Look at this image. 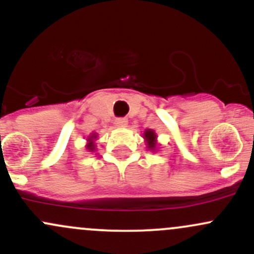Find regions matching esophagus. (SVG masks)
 <instances>
[{"label": "esophagus", "instance_id": "34e87169", "mask_svg": "<svg viewBox=\"0 0 254 254\" xmlns=\"http://www.w3.org/2000/svg\"><path fill=\"white\" fill-rule=\"evenodd\" d=\"M116 125L118 127H127V119L118 118L116 120Z\"/></svg>", "mask_w": 254, "mask_h": 254}]
</instances>
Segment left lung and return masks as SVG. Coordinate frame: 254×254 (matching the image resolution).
Segmentation results:
<instances>
[{
	"mask_svg": "<svg viewBox=\"0 0 254 254\" xmlns=\"http://www.w3.org/2000/svg\"><path fill=\"white\" fill-rule=\"evenodd\" d=\"M143 138H145L146 147H147L149 151H158V141H157V134L154 132V130L146 129L145 131H143Z\"/></svg>",
	"mask_w": 254,
	"mask_h": 254,
	"instance_id": "left-lung-1",
	"label": "left lung"
}]
</instances>
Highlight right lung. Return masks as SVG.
<instances>
[{
    "instance_id": "add662e5",
    "label": "right lung",
    "mask_w": 254,
    "mask_h": 254,
    "mask_svg": "<svg viewBox=\"0 0 254 254\" xmlns=\"http://www.w3.org/2000/svg\"><path fill=\"white\" fill-rule=\"evenodd\" d=\"M97 140V134H96V132H92V134H90V136L89 137H87V143H86V146H85V147H86V149L89 152H95V149H96V143H95V141Z\"/></svg>"
}]
</instances>
